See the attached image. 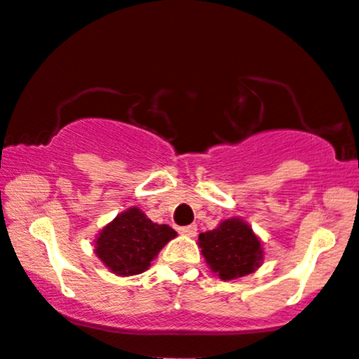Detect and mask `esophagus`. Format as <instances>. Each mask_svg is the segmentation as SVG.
Here are the masks:
<instances>
[{"mask_svg": "<svg viewBox=\"0 0 359 359\" xmlns=\"http://www.w3.org/2000/svg\"><path fill=\"white\" fill-rule=\"evenodd\" d=\"M179 233L184 234V236H196V233H198L196 224H189V226L179 227Z\"/></svg>", "mask_w": 359, "mask_h": 359, "instance_id": "esophagus-1", "label": "esophagus"}]
</instances>
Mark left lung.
Wrapping results in <instances>:
<instances>
[{
	"label": "left lung",
	"instance_id": "obj_1",
	"mask_svg": "<svg viewBox=\"0 0 359 359\" xmlns=\"http://www.w3.org/2000/svg\"><path fill=\"white\" fill-rule=\"evenodd\" d=\"M201 253L222 280H236L253 273L262 262L259 238L240 219L224 220L217 229L200 234Z\"/></svg>",
	"mask_w": 359,
	"mask_h": 359
}]
</instances>
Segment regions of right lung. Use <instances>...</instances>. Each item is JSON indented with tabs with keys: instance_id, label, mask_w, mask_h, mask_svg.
<instances>
[{
	"instance_id": "1",
	"label": "right lung",
	"mask_w": 359,
	"mask_h": 359,
	"mask_svg": "<svg viewBox=\"0 0 359 359\" xmlns=\"http://www.w3.org/2000/svg\"><path fill=\"white\" fill-rule=\"evenodd\" d=\"M177 233L166 224H154L139 208H130L100 231L95 253L116 274L132 276L151 267L158 252Z\"/></svg>"
}]
</instances>
